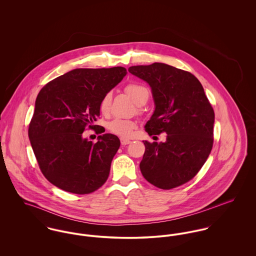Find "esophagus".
<instances>
[{"mask_svg":"<svg viewBox=\"0 0 256 256\" xmlns=\"http://www.w3.org/2000/svg\"><path fill=\"white\" fill-rule=\"evenodd\" d=\"M120 142H121V144H122L123 146H126V145H128V144H130V143H131V141H130V140H128V139H124V138H121Z\"/></svg>","mask_w":256,"mask_h":256,"instance_id":"34e87169","label":"esophagus"}]
</instances>
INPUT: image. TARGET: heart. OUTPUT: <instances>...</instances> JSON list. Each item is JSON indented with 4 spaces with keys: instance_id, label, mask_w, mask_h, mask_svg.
I'll return each instance as SVG.
<instances>
[{
    "instance_id": "obj_1",
    "label": "heart",
    "mask_w": 256,
    "mask_h": 256,
    "mask_svg": "<svg viewBox=\"0 0 256 256\" xmlns=\"http://www.w3.org/2000/svg\"><path fill=\"white\" fill-rule=\"evenodd\" d=\"M125 92L130 96V98L138 106L143 102H146L148 98V92L142 84H130L126 86ZM111 100H112L111 92H108L102 98L100 104V110L102 111V113L106 114L110 111ZM108 127L111 133L123 138H127L131 136V134L133 133L136 127V124L131 120H127L123 118H114L108 123Z\"/></svg>"
}]
</instances>
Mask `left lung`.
<instances>
[{"instance_id": "obj_1", "label": "left lung", "mask_w": 256, "mask_h": 256, "mask_svg": "<svg viewBox=\"0 0 256 256\" xmlns=\"http://www.w3.org/2000/svg\"><path fill=\"white\" fill-rule=\"evenodd\" d=\"M128 71L152 90L154 110L145 125L148 134H168L166 142L143 141L141 172L162 189L182 185L201 170L213 146L215 113L204 88L192 74L164 63Z\"/></svg>"}]
</instances>
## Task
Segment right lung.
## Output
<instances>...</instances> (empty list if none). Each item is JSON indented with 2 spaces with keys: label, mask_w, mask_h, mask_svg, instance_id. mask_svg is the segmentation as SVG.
Returning a JSON list of instances; mask_svg holds the SVG:
<instances>
[{
  "label": "right lung",
  "mask_w": 256,
  "mask_h": 256,
  "mask_svg": "<svg viewBox=\"0 0 256 256\" xmlns=\"http://www.w3.org/2000/svg\"><path fill=\"white\" fill-rule=\"evenodd\" d=\"M126 74L123 67L74 69L39 92L28 137L42 174L55 186L88 194L108 180L120 140L106 133L92 143L82 133L94 127L102 98Z\"/></svg>",
  "instance_id": "right-lung-1"
}]
</instances>
